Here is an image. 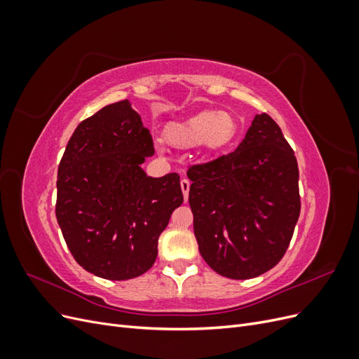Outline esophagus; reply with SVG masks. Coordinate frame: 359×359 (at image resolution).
Returning a JSON list of instances; mask_svg holds the SVG:
<instances>
[{"mask_svg": "<svg viewBox=\"0 0 359 359\" xmlns=\"http://www.w3.org/2000/svg\"><path fill=\"white\" fill-rule=\"evenodd\" d=\"M181 190H182V194H184V199H189V191H190V181L189 180H181Z\"/></svg>", "mask_w": 359, "mask_h": 359, "instance_id": "esophagus-1", "label": "esophagus"}]
</instances>
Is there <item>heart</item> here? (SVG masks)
Instances as JSON below:
<instances>
[{
  "instance_id": "obj_1",
  "label": "heart",
  "mask_w": 359,
  "mask_h": 359,
  "mask_svg": "<svg viewBox=\"0 0 359 359\" xmlns=\"http://www.w3.org/2000/svg\"><path fill=\"white\" fill-rule=\"evenodd\" d=\"M238 124L232 114L224 111H203L166 130V140L177 148L202 145L206 151H219L232 142Z\"/></svg>"
}]
</instances>
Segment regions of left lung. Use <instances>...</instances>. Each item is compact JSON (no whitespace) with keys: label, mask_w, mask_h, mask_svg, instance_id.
<instances>
[{"label":"left lung","mask_w":359,"mask_h":359,"mask_svg":"<svg viewBox=\"0 0 359 359\" xmlns=\"http://www.w3.org/2000/svg\"><path fill=\"white\" fill-rule=\"evenodd\" d=\"M187 177L194 236L217 274L253 278L280 262L299 217V172L273 118L255 115L233 153Z\"/></svg>","instance_id":"obj_1"}]
</instances>
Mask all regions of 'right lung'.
<instances>
[{
    "label": "right lung",
    "mask_w": 359,
    "mask_h": 359,
    "mask_svg": "<svg viewBox=\"0 0 359 359\" xmlns=\"http://www.w3.org/2000/svg\"><path fill=\"white\" fill-rule=\"evenodd\" d=\"M153 137L132 103L107 104L76 127L58 166L57 220L83 269L107 280L142 276L182 203L178 173L148 177Z\"/></svg>",
    "instance_id": "right-lung-1"
}]
</instances>
